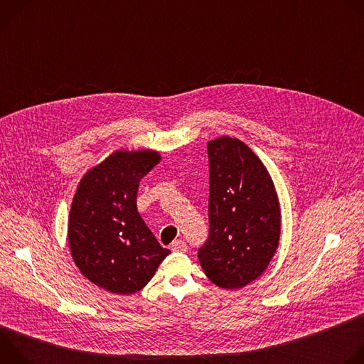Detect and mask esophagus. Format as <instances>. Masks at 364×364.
<instances>
[{"label":"esophagus","mask_w":364,"mask_h":364,"mask_svg":"<svg viewBox=\"0 0 364 364\" xmlns=\"http://www.w3.org/2000/svg\"><path fill=\"white\" fill-rule=\"evenodd\" d=\"M171 250L173 252H186L187 250V245L184 240L178 239V240H174L173 245H171Z\"/></svg>","instance_id":"1"}]
</instances>
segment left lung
I'll return each mask as SVG.
<instances>
[{
  "instance_id": "left-lung-1",
  "label": "left lung",
  "mask_w": 364,
  "mask_h": 364,
  "mask_svg": "<svg viewBox=\"0 0 364 364\" xmlns=\"http://www.w3.org/2000/svg\"><path fill=\"white\" fill-rule=\"evenodd\" d=\"M207 154L210 229L198 261L215 285L237 289L261 277L277 252L279 200L267 167L240 139H212Z\"/></svg>"
}]
</instances>
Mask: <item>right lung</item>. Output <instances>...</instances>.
Returning <instances> with one entry per match:
<instances>
[{
    "label": "right lung",
    "mask_w": 364,
    "mask_h": 364,
    "mask_svg": "<svg viewBox=\"0 0 364 364\" xmlns=\"http://www.w3.org/2000/svg\"><path fill=\"white\" fill-rule=\"evenodd\" d=\"M161 160L159 151H115L92 167L75 193L68 226L83 277L112 294L142 289L170 255L136 210L139 181Z\"/></svg>",
    "instance_id": "right-lung-1"
}]
</instances>
